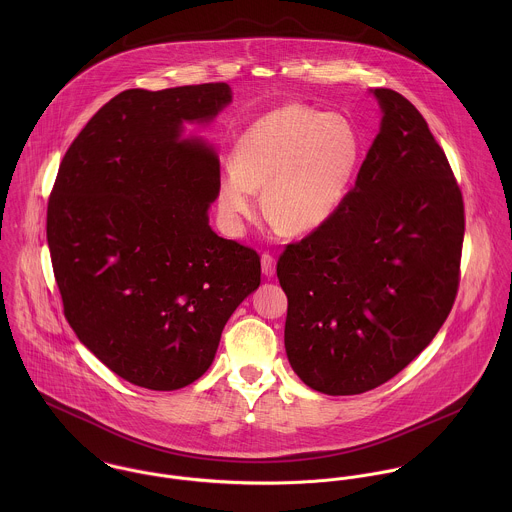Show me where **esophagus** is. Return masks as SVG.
<instances>
[{
  "instance_id": "obj_1",
  "label": "esophagus",
  "mask_w": 512,
  "mask_h": 512,
  "mask_svg": "<svg viewBox=\"0 0 512 512\" xmlns=\"http://www.w3.org/2000/svg\"><path fill=\"white\" fill-rule=\"evenodd\" d=\"M262 274L268 276V278H272L276 274V260L270 252L262 254Z\"/></svg>"
}]
</instances>
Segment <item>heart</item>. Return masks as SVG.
Segmentation results:
<instances>
[{
  "label": "heart",
  "mask_w": 512,
  "mask_h": 512,
  "mask_svg": "<svg viewBox=\"0 0 512 512\" xmlns=\"http://www.w3.org/2000/svg\"><path fill=\"white\" fill-rule=\"evenodd\" d=\"M363 159L359 130L341 114L286 104L254 122L236 142L234 163L219 175V209L240 226L258 209L280 228L309 232L331 219L343 203Z\"/></svg>",
  "instance_id": "1"
}]
</instances>
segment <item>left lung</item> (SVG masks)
Segmentation results:
<instances>
[{"label":"left lung","instance_id":"8db88e82","mask_svg":"<svg viewBox=\"0 0 512 512\" xmlns=\"http://www.w3.org/2000/svg\"><path fill=\"white\" fill-rule=\"evenodd\" d=\"M355 187L280 254L286 353L313 390L349 396L410 365L447 319L461 278L463 195L426 120L390 88Z\"/></svg>","mask_w":512,"mask_h":512}]
</instances>
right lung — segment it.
I'll use <instances>...</instances> for the list:
<instances>
[{"mask_svg":"<svg viewBox=\"0 0 512 512\" xmlns=\"http://www.w3.org/2000/svg\"><path fill=\"white\" fill-rule=\"evenodd\" d=\"M226 82L106 102L67 149L47 205L63 311L80 343L149 390H177L213 363L222 329L260 286L254 248L220 238L207 209L219 159L183 122H207Z\"/></svg>","mask_w":512,"mask_h":512,"instance_id":"1","label":"right lung"}]
</instances>
